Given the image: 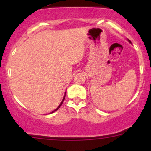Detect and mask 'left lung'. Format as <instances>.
I'll return each mask as SVG.
<instances>
[{
	"label": "left lung",
	"instance_id": "1",
	"mask_svg": "<svg viewBox=\"0 0 151 151\" xmlns=\"http://www.w3.org/2000/svg\"><path fill=\"white\" fill-rule=\"evenodd\" d=\"M128 41H129V42L130 43H131V40H128Z\"/></svg>",
	"mask_w": 151,
	"mask_h": 151
}]
</instances>
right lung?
Returning a JSON list of instances; mask_svg holds the SVG:
<instances>
[{"label": "right lung", "instance_id": "1", "mask_svg": "<svg viewBox=\"0 0 151 151\" xmlns=\"http://www.w3.org/2000/svg\"><path fill=\"white\" fill-rule=\"evenodd\" d=\"M65 96H66V93H65V96H64V98H63V99H62V102H61V103H60V105H59V106H58V108H57L56 109H55V110H54L52 112H51V113H50V114H52V113H54V112H55V111H57V110H58V109L59 108H60V106H62V103H63L64 100H65Z\"/></svg>", "mask_w": 151, "mask_h": 151}]
</instances>
